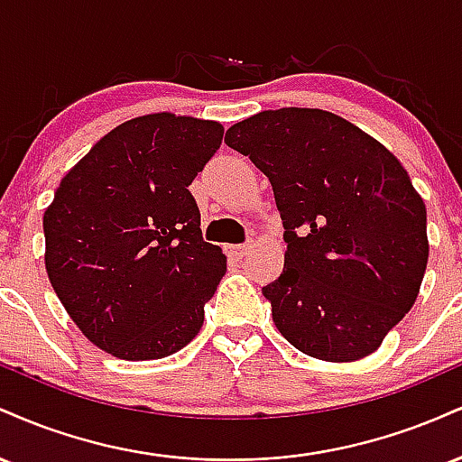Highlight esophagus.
<instances>
[{
  "label": "esophagus",
  "mask_w": 462,
  "mask_h": 462,
  "mask_svg": "<svg viewBox=\"0 0 462 462\" xmlns=\"http://www.w3.org/2000/svg\"><path fill=\"white\" fill-rule=\"evenodd\" d=\"M249 249H252V243H245V245H227V256L235 258V261H241L243 256H247Z\"/></svg>",
  "instance_id": "34e87169"
}]
</instances>
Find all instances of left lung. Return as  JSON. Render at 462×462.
Segmentation results:
<instances>
[{
    "label": "left lung",
    "mask_w": 462,
    "mask_h": 462,
    "mask_svg": "<svg viewBox=\"0 0 462 462\" xmlns=\"http://www.w3.org/2000/svg\"><path fill=\"white\" fill-rule=\"evenodd\" d=\"M269 178L284 269L263 286L280 334L312 358L352 363L415 304L428 264L426 204L383 143L319 108H280L226 132Z\"/></svg>",
    "instance_id": "1"
}]
</instances>
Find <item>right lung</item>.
I'll list each match as a JSON object with an SVG mask.
<instances>
[{
    "instance_id": "obj_1",
    "label": "right lung",
    "mask_w": 462,
    "mask_h": 462,
    "mask_svg": "<svg viewBox=\"0 0 462 462\" xmlns=\"http://www.w3.org/2000/svg\"><path fill=\"white\" fill-rule=\"evenodd\" d=\"M224 139L217 121L143 115L62 178L43 215L45 269L73 323L104 352L156 360L189 346L226 273L189 184Z\"/></svg>"
}]
</instances>
